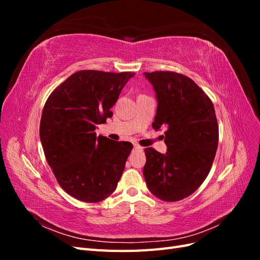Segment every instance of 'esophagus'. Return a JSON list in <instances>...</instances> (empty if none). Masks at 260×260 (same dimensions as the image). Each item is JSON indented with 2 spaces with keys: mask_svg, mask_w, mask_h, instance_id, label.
I'll return each instance as SVG.
<instances>
[{
  "mask_svg": "<svg viewBox=\"0 0 260 260\" xmlns=\"http://www.w3.org/2000/svg\"><path fill=\"white\" fill-rule=\"evenodd\" d=\"M135 149H136V151H143V147H141L140 145L136 144V145H135Z\"/></svg>",
  "mask_w": 260,
  "mask_h": 260,
  "instance_id": "esophagus-1",
  "label": "esophagus"
}]
</instances>
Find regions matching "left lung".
<instances>
[{"label":"left lung","mask_w":260,"mask_h":260,"mask_svg":"<svg viewBox=\"0 0 260 260\" xmlns=\"http://www.w3.org/2000/svg\"><path fill=\"white\" fill-rule=\"evenodd\" d=\"M156 94L153 128H166L167 153L145 148L143 175L149 192L165 202L191 195L209 174L218 146L214 105L192 79L171 72L144 73Z\"/></svg>","instance_id":"8db88e82"}]
</instances>
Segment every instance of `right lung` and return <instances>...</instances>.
Returning <instances> with one entry per match:
<instances>
[{"label":"right lung","instance_id":"obj_1","mask_svg":"<svg viewBox=\"0 0 260 260\" xmlns=\"http://www.w3.org/2000/svg\"><path fill=\"white\" fill-rule=\"evenodd\" d=\"M135 73L81 70L55 89L40 122L43 151L57 182L73 198L98 203L117 187L133 145L96 137Z\"/></svg>","mask_w":260,"mask_h":260}]
</instances>
